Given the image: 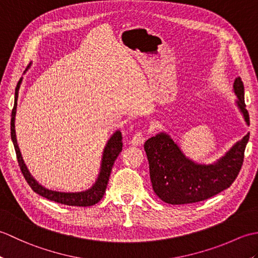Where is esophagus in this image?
Returning a JSON list of instances; mask_svg holds the SVG:
<instances>
[{
	"label": "esophagus",
	"mask_w": 258,
	"mask_h": 258,
	"mask_svg": "<svg viewBox=\"0 0 258 258\" xmlns=\"http://www.w3.org/2000/svg\"><path fill=\"white\" fill-rule=\"evenodd\" d=\"M144 141H145L144 133L142 132V131H138V132H135V134L133 135L132 140H131V143L133 145H141L144 143Z\"/></svg>",
	"instance_id": "1"
}]
</instances>
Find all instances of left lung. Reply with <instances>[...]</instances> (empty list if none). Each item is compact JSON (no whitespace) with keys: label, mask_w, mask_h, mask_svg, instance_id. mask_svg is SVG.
<instances>
[{"label":"left lung","mask_w":258,"mask_h":258,"mask_svg":"<svg viewBox=\"0 0 258 258\" xmlns=\"http://www.w3.org/2000/svg\"><path fill=\"white\" fill-rule=\"evenodd\" d=\"M234 92L246 123L249 124L240 78L234 82ZM248 139L249 134L244 136L214 165H200L186 158L168 135L161 133L153 136L145 142L144 150L155 194L168 204L180 205L204 201L221 193L236 179Z\"/></svg>","instance_id":"8db88e82"}]
</instances>
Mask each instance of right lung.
Returning <instances> with one entry per match:
<instances>
[{"mask_svg": "<svg viewBox=\"0 0 258 258\" xmlns=\"http://www.w3.org/2000/svg\"><path fill=\"white\" fill-rule=\"evenodd\" d=\"M22 80L19 81L18 85H16L15 89V100H14V106L12 109V114H11V139H12L13 145H14V150L16 153V158H18V163L22 174L27 182V184L30 185V187L35 191V193L40 194L41 196L45 197V199L56 202V203H61V204L64 205H69V206H92L96 204L97 202H100L102 200V197L105 193L106 186L108 183V178L109 175H111L112 167L114 165V162L116 160L118 154L122 151L123 143H122V133L116 132L111 139H109L108 143L105 147V151H104L103 154V161H102V167H101V173L100 176H98L96 183L94 186L89 190L86 191H81V193H61V191H54L46 189L45 187H43L40 184H38L36 180L31 176V174L27 171V168L25 166V164L22 160L21 153L19 150L18 143H16V139H15V130H14V118H15V112H16V101H18V95H19V89L21 85Z\"/></svg>", "mask_w": 258, "mask_h": 258, "instance_id": "right-lung-1", "label": "right lung"}]
</instances>
